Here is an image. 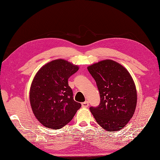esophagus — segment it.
Listing matches in <instances>:
<instances>
[{
  "instance_id": "34e87169",
  "label": "esophagus",
  "mask_w": 160,
  "mask_h": 160,
  "mask_svg": "<svg viewBox=\"0 0 160 160\" xmlns=\"http://www.w3.org/2000/svg\"><path fill=\"white\" fill-rule=\"evenodd\" d=\"M81 106L83 108H88L89 106V102L88 101L84 102L81 103Z\"/></svg>"
}]
</instances>
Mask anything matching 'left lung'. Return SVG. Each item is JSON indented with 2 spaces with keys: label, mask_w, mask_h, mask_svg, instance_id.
<instances>
[{
  "label": "left lung",
  "mask_w": 160,
  "mask_h": 160,
  "mask_svg": "<svg viewBox=\"0 0 160 160\" xmlns=\"http://www.w3.org/2000/svg\"><path fill=\"white\" fill-rule=\"evenodd\" d=\"M96 82L100 103L89 110L96 122L108 131L121 130L132 117L137 100L135 83L121 64L104 60L88 67Z\"/></svg>",
  "instance_id": "8db88e82"
}]
</instances>
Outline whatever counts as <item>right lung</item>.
Instances as JSON below:
<instances>
[{
  "instance_id": "obj_1",
  "label": "right lung",
  "mask_w": 160,
  "mask_h": 160,
  "mask_svg": "<svg viewBox=\"0 0 160 160\" xmlns=\"http://www.w3.org/2000/svg\"><path fill=\"white\" fill-rule=\"evenodd\" d=\"M79 67L63 59L52 60L38 71L32 83L29 101L36 118L49 128L58 129L72 119L81 104L73 100L68 79Z\"/></svg>"
}]
</instances>
